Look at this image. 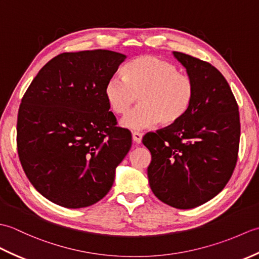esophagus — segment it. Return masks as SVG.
<instances>
[{
	"instance_id": "1",
	"label": "esophagus",
	"mask_w": 259,
	"mask_h": 259,
	"mask_svg": "<svg viewBox=\"0 0 259 259\" xmlns=\"http://www.w3.org/2000/svg\"><path fill=\"white\" fill-rule=\"evenodd\" d=\"M133 140H134V142H136L137 145L141 144L142 135L140 133H137V131H135V133H133Z\"/></svg>"
}]
</instances>
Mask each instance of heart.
<instances>
[{"label": "heart", "mask_w": 259, "mask_h": 259, "mask_svg": "<svg viewBox=\"0 0 259 259\" xmlns=\"http://www.w3.org/2000/svg\"><path fill=\"white\" fill-rule=\"evenodd\" d=\"M104 97L115 114H124L138 100L140 106L121 120V126L140 130L159 122L171 126L183 119L194 101L195 84L166 60L141 56L123 69V79L112 78L104 87Z\"/></svg>", "instance_id": "heart-1"}]
</instances>
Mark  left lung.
Returning a JSON list of instances; mask_svg holds the SVG:
<instances>
[{"mask_svg":"<svg viewBox=\"0 0 259 259\" xmlns=\"http://www.w3.org/2000/svg\"><path fill=\"white\" fill-rule=\"evenodd\" d=\"M194 81L195 98L178 123L147 134L151 152L148 179L159 200L191 209L212 199L226 186L237 162L238 106L224 75L210 63L172 52Z\"/></svg>","mask_w":259,"mask_h":259,"instance_id":"8db88e82","label":"left lung"}]
</instances>
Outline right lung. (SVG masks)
Wrapping results in <instances>:
<instances>
[{
    "label": "right lung",
    "mask_w": 259,
    "mask_h": 259,
    "mask_svg": "<svg viewBox=\"0 0 259 259\" xmlns=\"http://www.w3.org/2000/svg\"><path fill=\"white\" fill-rule=\"evenodd\" d=\"M109 50L65 52L43 67L22 98L16 141L33 187L65 208H83L111 189L131 148L104 87L125 60Z\"/></svg>",
    "instance_id": "add662e5"
}]
</instances>
